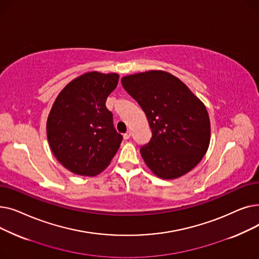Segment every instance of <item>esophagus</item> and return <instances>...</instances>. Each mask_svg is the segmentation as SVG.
Segmentation results:
<instances>
[{
	"mask_svg": "<svg viewBox=\"0 0 259 259\" xmlns=\"http://www.w3.org/2000/svg\"><path fill=\"white\" fill-rule=\"evenodd\" d=\"M131 137V131H128L124 134V140H129Z\"/></svg>",
	"mask_w": 259,
	"mask_h": 259,
	"instance_id": "1",
	"label": "esophagus"
}]
</instances>
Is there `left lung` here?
I'll return each mask as SVG.
<instances>
[{
	"instance_id": "1",
	"label": "left lung",
	"mask_w": 259,
	"mask_h": 259,
	"mask_svg": "<svg viewBox=\"0 0 259 259\" xmlns=\"http://www.w3.org/2000/svg\"><path fill=\"white\" fill-rule=\"evenodd\" d=\"M121 85L144 110L152 138L141 147L146 165L164 180L192 170L210 144L207 109L183 81L160 70L124 76Z\"/></svg>"
}]
</instances>
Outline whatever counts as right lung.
Masks as SVG:
<instances>
[{
    "instance_id": "obj_1",
    "label": "right lung",
    "mask_w": 259,
    "mask_h": 259,
    "mask_svg": "<svg viewBox=\"0 0 259 259\" xmlns=\"http://www.w3.org/2000/svg\"><path fill=\"white\" fill-rule=\"evenodd\" d=\"M118 74L87 72L71 80L54 101L47 139L61 164L77 175L94 176L110 164L122 141L113 126L107 98Z\"/></svg>"
}]
</instances>
